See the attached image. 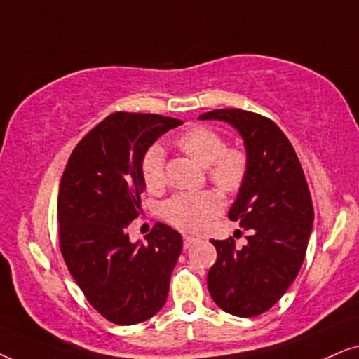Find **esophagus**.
I'll return each mask as SVG.
<instances>
[{"label":"esophagus","mask_w":359,"mask_h":359,"mask_svg":"<svg viewBox=\"0 0 359 359\" xmlns=\"http://www.w3.org/2000/svg\"><path fill=\"white\" fill-rule=\"evenodd\" d=\"M196 237H191V235H183V243H184V248H189L191 245L196 242Z\"/></svg>","instance_id":"1"}]
</instances>
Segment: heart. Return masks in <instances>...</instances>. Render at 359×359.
<instances>
[{"mask_svg": "<svg viewBox=\"0 0 359 359\" xmlns=\"http://www.w3.org/2000/svg\"><path fill=\"white\" fill-rule=\"evenodd\" d=\"M178 149L201 166H205L209 180L220 191L233 194L247 178L248 158L240 147H227L217 130L205 126L186 129L176 140ZM165 154L160 145H151L140 161V175L145 188L156 193L163 188ZM222 199L212 189L180 193L163 205V217L176 229L198 232L219 212Z\"/></svg>", "mask_w": 359, "mask_h": 359, "instance_id": "heart-1", "label": "heart"}]
</instances>
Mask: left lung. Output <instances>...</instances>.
I'll list each match as a JSON object with an SVG mask.
<instances>
[{"label":"left lung","mask_w":359,"mask_h":359,"mask_svg":"<svg viewBox=\"0 0 359 359\" xmlns=\"http://www.w3.org/2000/svg\"><path fill=\"white\" fill-rule=\"evenodd\" d=\"M201 121H224L238 130L248 170L229 217L247 230V243L210 240L217 262L208 287L227 313L255 317L287 291L306 258L313 205L301 161L291 142L271 119L242 109H215Z\"/></svg>","instance_id":"left-lung-1"}]
</instances>
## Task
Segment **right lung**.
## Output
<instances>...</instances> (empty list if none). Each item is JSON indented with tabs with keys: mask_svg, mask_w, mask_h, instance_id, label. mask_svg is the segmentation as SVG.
<instances>
[{
	"mask_svg": "<svg viewBox=\"0 0 359 359\" xmlns=\"http://www.w3.org/2000/svg\"><path fill=\"white\" fill-rule=\"evenodd\" d=\"M183 121L114 112L78 142L57 201L60 252L88 302L117 325H134L165 306L183 240L156 222L147 243L127 227L140 214V161L154 142Z\"/></svg>",
	"mask_w": 359,
	"mask_h": 359,
	"instance_id": "right-lung-1",
	"label": "right lung"
}]
</instances>
